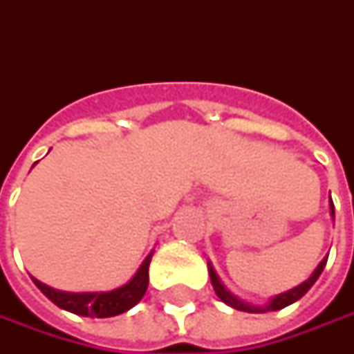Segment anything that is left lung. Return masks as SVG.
<instances>
[{
    "instance_id": "1",
    "label": "left lung",
    "mask_w": 354,
    "mask_h": 354,
    "mask_svg": "<svg viewBox=\"0 0 354 354\" xmlns=\"http://www.w3.org/2000/svg\"><path fill=\"white\" fill-rule=\"evenodd\" d=\"M329 205H331V217L335 219V205H333V201H329ZM325 264H327V259H323L319 264H317V268L311 272V276L306 280V282H301L299 286L292 288V290H288V292H282V294H278L274 298L270 299L266 306H252V304H247V301H243V299H239L237 296H233L225 286H223V282L219 280V276L214 270V266H212V262H207V270H209V278H212V286H214L215 294H217V298L221 299L223 304L227 306H231V308H235V310L241 311H249V313H266V311H278L282 310V308H286L290 304H294V301H298L301 296H306V292L310 290L313 284H315V280L319 278V274L323 272V268H325Z\"/></svg>"
}]
</instances>
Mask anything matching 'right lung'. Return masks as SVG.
I'll list each match as a JSON object with an SVG mask.
<instances>
[{
	"label": "right lung",
	"instance_id": "1",
	"mask_svg": "<svg viewBox=\"0 0 354 354\" xmlns=\"http://www.w3.org/2000/svg\"><path fill=\"white\" fill-rule=\"evenodd\" d=\"M151 259H153V252L142 261L139 270L135 272V276L127 284L115 288L111 292H62V290L46 286L37 278H32V282L46 298L62 310L72 311L76 315H84V317H113L123 311H129L142 299L147 288H149Z\"/></svg>",
	"mask_w": 354,
	"mask_h": 354
}]
</instances>
